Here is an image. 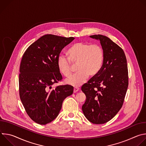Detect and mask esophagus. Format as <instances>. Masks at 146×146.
<instances>
[{
	"label": "esophagus",
	"mask_w": 146,
	"mask_h": 146,
	"mask_svg": "<svg viewBox=\"0 0 146 146\" xmlns=\"http://www.w3.org/2000/svg\"><path fill=\"white\" fill-rule=\"evenodd\" d=\"M79 90H80V89H79V88H78V87H74V90H73V91H74V93H76V92H78V91H79Z\"/></svg>",
	"instance_id": "34e87169"
}]
</instances>
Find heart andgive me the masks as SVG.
<instances>
[{
	"label": "heart",
	"mask_w": 146,
	"mask_h": 146,
	"mask_svg": "<svg viewBox=\"0 0 146 146\" xmlns=\"http://www.w3.org/2000/svg\"><path fill=\"white\" fill-rule=\"evenodd\" d=\"M69 59L60 55L57 59V66L60 73L65 77L72 74V64H77V74L66 80L68 84L79 86L85 82L88 77L96 75L100 70L104 60L102 47L97 44H90L84 42L76 43L67 51Z\"/></svg>",
	"instance_id": "1"
}]
</instances>
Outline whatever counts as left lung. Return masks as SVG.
<instances>
[{
  "label": "left lung",
  "instance_id": "8db88e82",
  "mask_svg": "<svg viewBox=\"0 0 146 146\" xmlns=\"http://www.w3.org/2000/svg\"><path fill=\"white\" fill-rule=\"evenodd\" d=\"M99 40L104 60L99 72L81 87L86 96L82 110L95 124L111 119L122 106L128 87L127 58L123 50L107 36H90Z\"/></svg>",
  "mask_w": 146,
  "mask_h": 146
}]
</instances>
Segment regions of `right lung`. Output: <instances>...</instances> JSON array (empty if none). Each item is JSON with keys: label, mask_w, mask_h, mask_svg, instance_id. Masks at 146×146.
I'll use <instances>...</instances> for the list:
<instances>
[{"label": "right lung", "mask_w": 146, "mask_h": 146, "mask_svg": "<svg viewBox=\"0 0 146 146\" xmlns=\"http://www.w3.org/2000/svg\"><path fill=\"white\" fill-rule=\"evenodd\" d=\"M74 39L46 35L24 52L20 64L19 91L21 100L29 117L46 125L58 115L64 99L73 92V87L59 86L49 91L62 79L57 66L62 50Z\"/></svg>", "instance_id": "right-lung-1"}]
</instances>
